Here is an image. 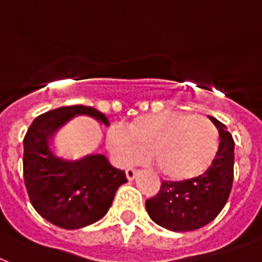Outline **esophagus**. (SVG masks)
<instances>
[{"mask_svg":"<svg viewBox=\"0 0 262 262\" xmlns=\"http://www.w3.org/2000/svg\"><path fill=\"white\" fill-rule=\"evenodd\" d=\"M137 174H138V170H137V168H127V171H125V176H127L128 180H134Z\"/></svg>","mask_w":262,"mask_h":262,"instance_id":"esophagus-1","label":"esophagus"}]
</instances>
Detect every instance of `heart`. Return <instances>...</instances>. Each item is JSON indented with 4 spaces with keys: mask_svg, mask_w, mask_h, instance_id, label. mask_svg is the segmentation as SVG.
<instances>
[{
    "mask_svg": "<svg viewBox=\"0 0 262 262\" xmlns=\"http://www.w3.org/2000/svg\"><path fill=\"white\" fill-rule=\"evenodd\" d=\"M109 147L124 163L152 157L160 174L186 181L203 174L218 150L217 127L206 117L180 112L142 116L109 134Z\"/></svg>",
    "mask_w": 262,
    "mask_h": 262,
    "instance_id": "1",
    "label": "heart"
}]
</instances>
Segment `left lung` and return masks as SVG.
<instances>
[{
  "label": "left lung",
  "mask_w": 262,
  "mask_h": 262,
  "mask_svg": "<svg viewBox=\"0 0 262 262\" xmlns=\"http://www.w3.org/2000/svg\"><path fill=\"white\" fill-rule=\"evenodd\" d=\"M220 146L203 176L186 181H163L160 190L146 200V211L168 231L188 232L207 225L221 213L233 184L235 142L227 127L214 117Z\"/></svg>",
  "instance_id": "1"
}]
</instances>
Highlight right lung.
Masks as SVG:
<instances>
[{"mask_svg":"<svg viewBox=\"0 0 262 262\" xmlns=\"http://www.w3.org/2000/svg\"><path fill=\"white\" fill-rule=\"evenodd\" d=\"M78 115L109 125L106 116L94 107L64 106L38 116L23 139V177L31 204L41 217L64 229L99 221L113 203L116 190L127 182L125 172L112 166L103 155L68 161L51 152L49 139Z\"/></svg>","mask_w":262,"mask_h":262,"instance_id":"right-lung-1","label":"right lung"}]
</instances>
